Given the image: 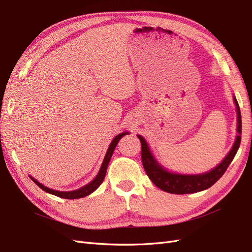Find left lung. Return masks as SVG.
<instances>
[{
  "instance_id": "obj_1",
  "label": "left lung",
  "mask_w": 252,
  "mask_h": 252,
  "mask_svg": "<svg viewBox=\"0 0 252 252\" xmlns=\"http://www.w3.org/2000/svg\"><path fill=\"white\" fill-rule=\"evenodd\" d=\"M235 105H237L238 112V133L237 139L233 144L232 149L228 153L224 160L215 167L213 170L202 175H179L173 174L165 170L163 167L160 166L156 160L154 159L153 155L150 152L147 141L140 135H138V138L141 142V160L144 167L145 173L149 176L152 182L155 184L157 188L164 190L169 193H192L198 192L209 189L210 186L214 185L226 172L227 167L229 166L231 161L233 160L235 154H237L240 143H241V134H242V119H241V111L239 103L233 98Z\"/></svg>"
}]
</instances>
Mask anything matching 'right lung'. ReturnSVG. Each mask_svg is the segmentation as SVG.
Wrapping results in <instances>:
<instances>
[{
    "instance_id": "add662e5",
    "label": "right lung",
    "mask_w": 252,
    "mask_h": 252,
    "mask_svg": "<svg viewBox=\"0 0 252 252\" xmlns=\"http://www.w3.org/2000/svg\"><path fill=\"white\" fill-rule=\"evenodd\" d=\"M126 133H121L119 135H117L114 139H113V141L111 142L110 147L108 149V152L107 154H105V157H104V160L102 162V165L100 167V170L98 175L96 176L95 179L90 182L89 184H87L86 186H84V188L79 189H76V190H73V191H59V190H53V189H50L46 188V186H44L43 184H40L39 182H37L35 179H33V178H31V180L33 181L37 186H39L40 189H42L43 190H45L46 192H49L51 194H54V196H58L60 198H63V199H78V198H84L86 196H88V194L92 193L98 186L102 183L104 177H105V173H107V168H108V165H109V162H110V159L113 155V152H114L116 145L119 141V139L123 136H125Z\"/></svg>"
}]
</instances>
